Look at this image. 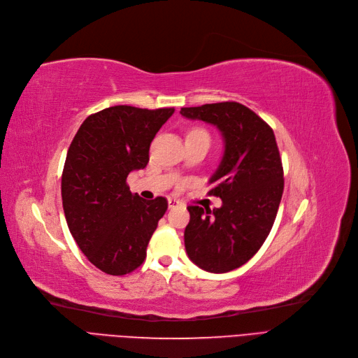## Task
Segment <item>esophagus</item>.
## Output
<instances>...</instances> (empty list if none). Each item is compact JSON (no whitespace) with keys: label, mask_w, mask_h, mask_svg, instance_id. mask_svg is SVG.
Here are the masks:
<instances>
[{"label":"esophagus","mask_w":358,"mask_h":358,"mask_svg":"<svg viewBox=\"0 0 358 358\" xmlns=\"http://www.w3.org/2000/svg\"><path fill=\"white\" fill-rule=\"evenodd\" d=\"M167 206H169L170 210H173V208L182 206V202L178 201V199H173V198H169V199H167Z\"/></svg>","instance_id":"obj_1"}]
</instances>
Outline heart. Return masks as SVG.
Segmentation results:
<instances>
[{
	"label": "heart",
	"mask_w": 358,
	"mask_h": 358,
	"mask_svg": "<svg viewBox=\"0 0 358 358\" xmlns=\"http://www.w3.org/2000/svg\"><path fill=\"white\" fill-rule=\"evenodd\" d=\"M195 131H199V132H203V131H201V129H195ZM207 134V132H206Z\"/></svg>",
	"instance_id": "1"
}]
</instances>
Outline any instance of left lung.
Returning <instances> with one entry per match:
<instances>
[{
	"mask_svg": "<svg viewBox=\"0 0 358 358\" xmlns=\"http://www.w3.org/2000/svg\"><path fill=\"white\" fill-rule=\"evenodd\" d=\"M180 115L214 125L223 137V157L210 178V194L223 203L214 210L188 207L185 249L201 269L224 274L246 264L274 224L284 189L275 135L236 101L182 108Z\"/></svg>",
	"mask_w": 358,
	"mask_h": 358,
	"instance_id": "8db88e82",
	"label": "left lung"
}]
</instances>
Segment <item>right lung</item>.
I'll return each mask as SVG.
<instances>
[{"instance_id":"right-lung-1","label":"right lung","mask_w":358,"mask_h":358,"mask_svg":"<svg viewBox=\"0 0 358 358\" xmlns=\"http://www.w3.org/2000/svg\"><path fill=\"white\" fill-rule=\"evenodd\" d=\"M175 109L127 105L90 115L68 148L61 194L68 229L87 259L109 275H125L145 249L167 210L163 196L131 194L127 178L144 169L152 138Z\"/></svg>"}]
</instances>
